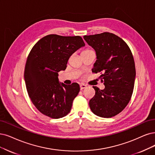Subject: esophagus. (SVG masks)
<instances>
[{
    "instance_id": "esophagus-1",
    "label": "esophagus",
    "mask_w": 155,
    "mask_h": 155,
    "mask_svg": "<svg viewBox=\"0 0 155 155\" xmlns=\"http://www.w3.org/2000/svg\"><path fill=\"white\" fill-rule=\"evenodd\" d=\"M86 87H87V85H85V84H80V88H81V90H82V89H85V88Z\"/></svg>"
}]
</instances>
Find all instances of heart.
<instances>
[{
	"label": "heart",
	"instance_id": "1",
	"mask_svg": "<svg viewBox=\"0 0 155 155\" xmlns=\"http://www.w3.org/2000/svg\"><path fill=\"white\" fill-rule=\"evenodd\" d=\"M91 50H84V51H90Z\"/></svg>",
	"mask_w": 155,
	"mask_h": 155
}]
</instances>
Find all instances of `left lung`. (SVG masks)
Instances as JSON below:
<instances>
[{"label": "left lung", "mask_w": 155, "mask_h": 155, "mask_svg": "<svg viewBox=\"0 0 155 155\" xmlns=\"http://www.w3.org/2000/svg\"><path fill=\"white\" fill-rule=\"evenodd\" d=\"M84 39L96 51L93 71L102 72L105 89L93 86L95 95L89 107L96 116L109 118L127 107L133 93L136 76L133 55L123 40L110 32L84 36Z\"/></svg>", "instance_id": "obj_1"}]
</instances>
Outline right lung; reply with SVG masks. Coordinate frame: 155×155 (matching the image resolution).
<instances>
[{
    "mask_svg": "<svg viewBox=\"0 0 155 155\" xmlns=\"http://www.w3.org/2000/svg\"><path fill=\"white\" fill-rule=\"evenodd\" d=\"M84 46L81 36L50 34L30 51L24 71L26 88L32 104L44 115L59 119L70 112L80 86L59 82L58 73L65 70L70 56Z\"/></svg>",
    "mask_w": 155,
    "mask_h": 155,
    "instance_id": "1",
    "label": "right lung"
}]
</instances>
